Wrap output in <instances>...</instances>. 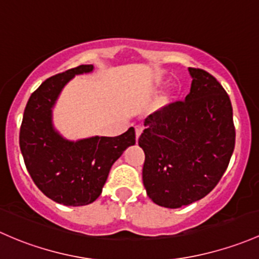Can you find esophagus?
I'll list each match as a JSON object with an SVG mask.
<instances>
[{"label": "esophagus", "instance_id": "34e87169", "mask_svg": "<svg viewBox=\"0 0 259 259\" xmlns=\"http://www.w3.org/2000/svg\"><path fill=\"white\" fill-rule=\"evenodd\" d=\"M135 130H136V138H137V140H138V137H140L141 133H142L143 127L142 126H136Z\"/></svg>", "mask_w": 259, "mask_h": 259}]
</instances>
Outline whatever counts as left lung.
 <instances>
[{"instance_id":"obj_1","label":"left lung","mask_w":259,"mask_h":259,"mask_svg":"<svg viewBox=\"0 0 259 259\" xmlns=\"http://www.w3.org/2000/svg\"><path fill=\"white\" fill-rule=\"evenodd\" d=\"M188 71L192 83L185 100L149 114L138 140L147 196L166 208L206 197L227 169L236 143L227 92L208 72Z\"/></svg>"}]
</instances>
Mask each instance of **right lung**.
I'll list each match as a JSON object with an SVG mask.
<instances>
[{
  "mask_svg": "<svg viewBox=\"0 0 259 259\" xmlns=\"http://www.w3.org/2000/svg\"><path fill=\"white\" fill-rule=\"evenodd\" d=\"M93 71L92 65L47 78L31 95L20 130V148L34 185L49 198L65 206H86L102 193L112 164L136 143L135 128L117 137L70 141L52 123V108L63 87L76 74Z\"/></svg>",
  "mask_w": 259,
  "mask_h": 259,
  "instance_id": "obj_1",
  "label": "right lung"
}]
</instances>
